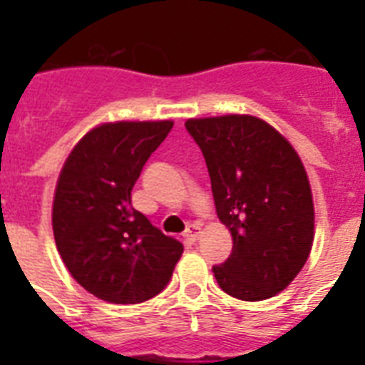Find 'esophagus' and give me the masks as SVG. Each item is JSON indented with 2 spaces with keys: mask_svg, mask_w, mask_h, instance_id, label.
Wrapping results in <instances>:
<instances>
[{
  "mask_svg": "<svg viewBox=\"0 0 365 365\" xmlns=\"http://www.w3.org/2000/svg\"><path fill=\"white\" fill-rule=\"evenodd\" d=\"M183 237H185V240H187V242H197V240H199V237H200V227L197 225V223H191V225L185 229Z\"/></svg>",
  "mask_w": 365,
  "mask_h": 365,
  "instance_id": "34e87169",
  "label": "esophagus"
}]
</instances>
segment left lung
I'll use <instances>...</instances> for the list:
<instances>
[{
	"instance_id": "left-lung-1",
	"label": "left lung",
	"mask_w": 365,
	"mask_h": 365,
	"mask_svg": "<svg viewBox=\"0 0 365 365\" xmlns=\"http://www.w3.org/2000/svg\"><path fill=\"white\" fill-rule=\"evenodd\" d=\"M185 128L205 155L217 217L233 237L214 277L237 299H269L311 254L314 206L299 155L252 115L189 119Z\"/></svg>"
}]
</instances>
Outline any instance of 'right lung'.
I'll use <instances>...</instances> for the list:
<instances>
[{"instance_id":"obj_1","label":"right lung","mask_w":365,"mask_h":365,"mask_svg":"<svg viewBox=\"0 0 365 365\" xmlns=\"http://www.w3.org/2000/svg\"><path fill=\"white\" fill-rule=\"evenodd\" d=\"M172 121L106 123L66 159L53 202V231L71 277L98 299L134 305L160 294L183 246L132 208L143 165Z\"/></svg>"}]
</instances>
